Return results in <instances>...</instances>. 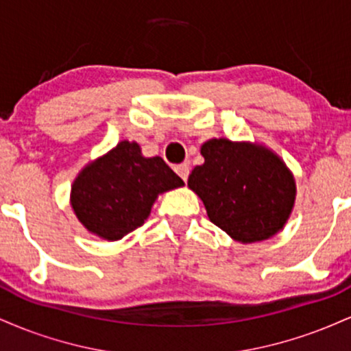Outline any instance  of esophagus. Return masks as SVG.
Returning <instances> with one entry per match:
<instances>
[{"instance_id":"esophagus-1","label":"esophagus","mask_w":351,"mask_h":351,"mask_svg":"<svg viewBox=\"0 0 351 351\" xmlns=\"http://www.w3.org/2000/svg\"><path fill=\"white\" fill-rule=\"evenodd\" d=\"M175 171L178 173V176L183 181L188 180V175H189V165L188 163H181V165H176L175 167Z\"/></svg>"}]
</instances>
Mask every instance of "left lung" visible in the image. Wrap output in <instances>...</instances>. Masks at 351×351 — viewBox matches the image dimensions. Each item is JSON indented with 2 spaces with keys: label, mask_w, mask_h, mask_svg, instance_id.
<instances>
[{
  "label": "left lung",
  "mask_w": 351,
  "mask_h": 351,
  "mask_svg": "<svg viewBox=\"0 0 351 351\" xmlns=\"http://www.w3.org/2000/svg\"><path fill=\"white\" fill-rule=\"evenodd\" d=\"M204 163L188 178L213 224L239 243L279 232L291 215L295 181L277 155L251 143L213 138L201 147Z\"/></svg>",
  "instance_id": "8db88e82"
}]
</instances>
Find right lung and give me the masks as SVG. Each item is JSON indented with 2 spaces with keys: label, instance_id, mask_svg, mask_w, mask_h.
<instances>
[{
  "label": "right lung",
  "instance_id": "right-lung-1",
  "mask_svg": "<svg viewBox=\"0 0 351 351\" xmlns=\"http://www.w3.org/2000/svg\"><path fill=\"white\" fill-rule=\"evenodd\" d=\"M183 184L160 156L145 158L135 142H120L80 171L71 203L88 231L117 241L142 226L160 193Z\"/></svg>",
  "mask_w": 351,
  "mask_h": 351
}]
</instances>
